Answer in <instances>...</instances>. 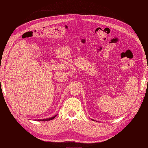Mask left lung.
Returning a JSON list of instances; mask_svg holds the SVG:
<instances>
[{"label": "left lung", "instance_id": "8db88e82", "mask_svg": "<svg viewBox=\"0 0 148 148\" xmlns=\"http://www.w3.org/2000/svg\"><path fill=\"white\" fill-rule=\"evenodd\" d=\"M92 120H93V121H95V120H92Z\"/></svg>", "mask_w": 148, "mask_h": 148}]
</instances>
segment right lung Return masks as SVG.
I'll return each mask as SVG.
<instances>
[{"instance_id":"add662e5","label":"right lung","mask_w":148,"mask_h":148,"mask_svg":"<svg viewBox=\"0 0 148 148\" xmlns=\"http://www.w3.org/2000/svg\"><path fill=\"white\" fill-rule=\"evenodd\" d=\"M56 116H57V115H55V116H53V117H52L49 118V119H38V121H42V122H44V121H49V120H51L54 119L56 117Z\"/></svg>"}]
</instances>
